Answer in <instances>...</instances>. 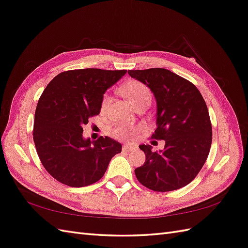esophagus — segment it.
<instances>
[{"label": "esophagus", "mask_w": 248, "mask_h": 248, "mask_svg": "<svg viewBox=\"0 0 248 248\" xmlns=\"http://www.w3.org/2000/svg\"><path fill=\"white\" fill-rule=\"evenodd\" d=\"M122 150H123V152H131V151H133V150H136V147L125 145V146H123Z\"/></svg>", "instance_id": "34e87169"}]
</instances>
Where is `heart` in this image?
Wrapping results in <instances>:
<instances>
[{"label": "heart", "mask_w": 248, "mask_h": 248, "mask_svg": "<svg viewBox=\"0 0 248 248\" xmlns=\"http://www.w3.org/2000/svg\"><path fill=\"white\" fill-rule=\"evenodd\" d=\"M121 91L124 96H126L133 104L137 107L139 103L142 101H150L151 100L152 93L150 89L142 82L139 80H129L126 84L123 85L121 88ZM109 98L108 95L103 96L102 103H101V109L106 110L108 108ZM140 126H126V125H119L112 130V134L120 140H128L132 138L134 134L140 131Z\"/></svg>", "instance_id": "1"}]
</instances>
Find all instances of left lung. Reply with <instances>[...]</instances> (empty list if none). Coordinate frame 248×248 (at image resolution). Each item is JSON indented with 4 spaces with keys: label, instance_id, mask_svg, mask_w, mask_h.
<instances>
[{
    "label": "left lung",
    "instance_id": "8db88e82",
    "mask_svg": "<svg viewBox=\"0 0 248 248\" xmlns=\"http://www.w3.org/2000/svg\"><path fill=\"white\" fill-rule=\"evenodd\" d=\"M147 85L157 103L156 129L152 139L166 140L163 151L140 145L144 166L134 170L147 188L166 192L189 184L207 160L212 142V126L207 104L192 82L164 68L128 70Z\"/></svg>",
    "mask_w": 248,
    "mask_h": 248
}]
</instances>
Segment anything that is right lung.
Masks as SVG:
<instances>
[{
    "mask_svg": "<svg viewBox=\"0 0 248 248\" xmlns=\"http://www.w3.org/2000/svg\"><path fill=\"white\" fill-rule=\"evenodd\" d=\"M127 70L86 68L58 74L37 104L33 140L42 166L57 181L84 187L100 180L122 145L108 137L84 139L82 126L99 115L103 94Z\"/></svg>",
    "mask_w": 248,
    "mask_h": 248,
    "instance_id": "1",
    "label": "right lung"
}]
</instances>
